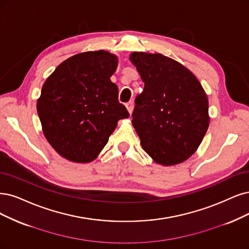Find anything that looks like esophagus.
Instances as JSON below:
<instances>
[{"mask_svg":"<svg viewBox=\"0 0 249 249\" xmlns=\"http://www.w3.org/2000/svg\"><path fill=\"white\" fill-rule=\"evenodd\" d=\"M126 108H127L128 112H129V114L131 115L132 110H133V103H132V101H129V103L126 104Z\"/></svg>","mask_w":249,"mask_h":249,"instance_id":"1","label":"esophagus"}]
</instances>
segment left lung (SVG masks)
<instances>
[{
    "label": "left lung",
    "instance_id": "1",
    "mask_svg": "<svg viewBox=\"0 0 249 249\" xmlns=\"http://www.w3.org/2000/svg\"><path fill=\"white\" fill-rule=\"evenodd\" d=\"M129 59L144 83L132 114L142 149L163 166L186 161L209 126L203 87L189 69L160 53L132 52Z\"/></svg>",
    "mask_w": 249,
    "mask_h": 249
}]
</instances>
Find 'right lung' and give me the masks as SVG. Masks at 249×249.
Here are the masks:
<instances>
[{
    "label": "right lung",
    "instance_id": "1",
    "mask_svg": "<svg viewBox=\"0 0 249 249\" xmlns=\"http://www.w3.org/2000/svg\"><path fill=\"white\" fill-rule=\"evenodd\" d=\"M117 67L115 54L87 51L61 62L46 79L36 110L46 140L64 159L93 161L119 120L129 117L109 79Z\"/></svg>",
    "mask_w": 249,
    "mask_h": 249
}]
</instances>
